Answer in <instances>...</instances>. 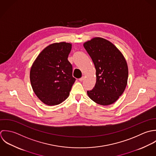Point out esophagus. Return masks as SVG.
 Returning a JSON list of instances; mask_svg holds the SVG:
<instances>
[{
	"mask_svg": "<svg viewBox=\"0 0 156 156\" xmlns=\"http://www.w3.org/2000/svg\"><path fill=\"white\" fill-rule=\"evenodd\" d=\"M84 78H85V77H84V76H82L81 78H80L79 79V80H80V81H83L84 80Z\"/></svg>",
	"mask_w": 156,
	"mask_h": 156,
	"instance_id": "obj_1",
	"label": "esophagus"
}]
</instances>
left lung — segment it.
Masks as SVG:
<instances>
[{"instance_id": "obj_1", "label": "left lung", "mask_w": 156, "mask_h": 156, "mask_svg": "<svg viewBox=\"0 0 156 156\" xmlns=\"http://www.w3.org/2000/svg\"><path fill=\"white\" fill-rule=\"evenodd\" d=\"M96 69V82L87 92L96 103L108 105L116 102L124 92L128 70L124 57L109 41L96 37L84 43Z\"/></svg>"}]
</instances>
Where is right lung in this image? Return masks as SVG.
<instances>
[{
    "label": "right lung",
    "instance_id": "add662e5",
    "mask_svg": "<svg viewBox=\"0 0 156 156\" xmlns=\"http://www.w3.org/2000/svg\"><path fill=\"white\" fill-rule=\"evenodd\" d=\"M70 43H53L44 48L32 66L30 81L37 96L48 105L62 103L69 95L76 79L67 60Z\"/></svg>",
    "mask_w": 156,
    "mask_h": 156
}]
</instances>
